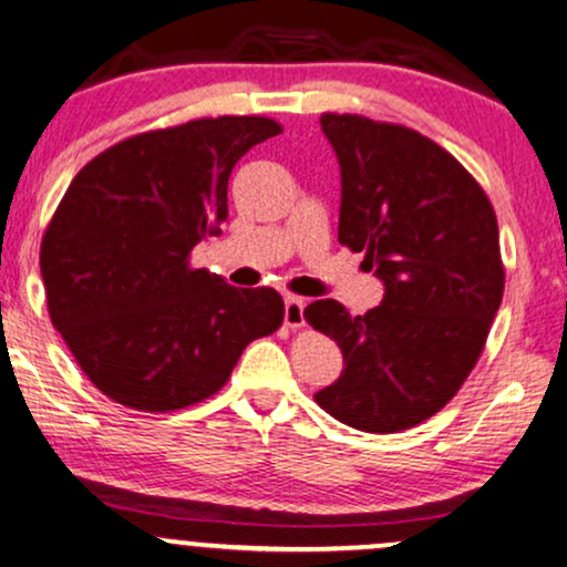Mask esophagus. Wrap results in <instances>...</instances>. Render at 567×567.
I'll use <instances>...</instances> for the list:
<instances>
[{"label": "esophagus", "mask_w": 567, "mask_h": 567, "mask_svg": "<svg viewBox=\"0 0 567 567\" xmlns=\"http://www.w3.org/2000/svg\"><path fill=\"white\" fill-rule=\"evenodd\" d=\"M303 309H306L303 298H296V296L285 298V324H288V328H301L306 322Z\"/></svg>", "instance_id": "34e87169"}]
</instances>
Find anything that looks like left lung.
<instances>
[{
  "instance_id": "8db88e82",
  "label": "left lung",
  "mask_w": 567,
  "mask_h": 567,
  "mask_svg": "<svg viewBox=\"0 0 567 567\" xmlns=\"http://www.w3.org/2000/svg\"><path fill=\"white\" fill-rule=\"evenodd\" d=\"M341 167L338 243L365 252L383 301L351 317L322 298L303 317L338 343L343 370L315 394L341 424L410 429L472 373L504 296L498 224L485 192L415 130L322 114Z\"/></svg>"
}]
</instances>
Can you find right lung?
Returning <instances> with one entry per match:
<instances>
[{
	"instance_id": "add662e5",
	"label": "right lung",
	"mask_w": 567,
	"mask_h": 567,
	"mask_svg": "<svg viewBox=\"0 0 567 567\" xmlns=\"http://www.w3.org/2000/svg\"><path fill=\"white\" fill-rule=\"evenodd\" d=\"M282 133L218 116L135 135L76 173L42 239L48 309L90 381L120 405L167 413L216 394L245 347L275 333V288L237 290L188 252L229 216V175Z\"/></svg>"
}]
</instances>
